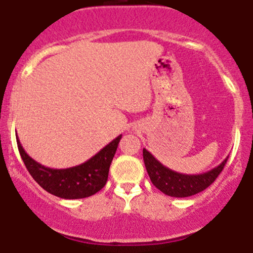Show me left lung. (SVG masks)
Instances as JSON below:
<instances>
[{"instance_id":"obj_1","label":"left lung","mask_w":253,"mask_h":253,"mask_svg":"<svg viewBox=\"0 0 253 253\" xmlns=\"http://www.w3.org/2000/svg\"><path fill=\"white\" fill-rule=\"evenodd\" d=\"M228 157L210 171L200 174H186L164 166L146 148H143V161L153 186L171 197H188L206 190L225 167Z\"/></svg>"}]
</instances>
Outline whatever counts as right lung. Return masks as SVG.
I'll return each mask as SVG.
<instances>
[{"label":"right lung","mask_w":253,"mask_h":253,"mask_svg":"<svg viewBox=\"0 0 253 253\" xmlns=\"http://www.w3.org/2000/svg\"><path fill=\"white\" fill-rule=\"evenodd\" d=\"M121 138L122 134H120L86 162L68 169H49L39 164L23 150L18 137L16 140L26 169L43 190L57 197L76 200L89 197L103 188Z\"/></svg>","instance_id":"obj_1"}]
</instances>
